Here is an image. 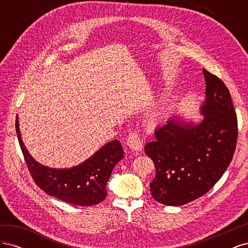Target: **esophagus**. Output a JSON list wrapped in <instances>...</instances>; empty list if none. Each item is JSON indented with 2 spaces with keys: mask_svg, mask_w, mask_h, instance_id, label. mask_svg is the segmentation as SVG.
<instances>
[{
  "mask_svg": "<svg viewBox=\"0 0 248 248\" xmlns=\"http://www.w3.org/2000/svg\"><path fill=\"white\" fill-rule=\"evenodd\" d=\"M127 145L132 150V151L140 152L142 150V141L140 140L139 134L136 131H131L127 139Z\"/></svg>",
  "mask_w": 248,
  "mask_h": 248,
  "instance_id": "1",
  "label": "esophagus"
}]
</instances>
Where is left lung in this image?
Returning <instances> with one entry per match:
<instances>
[{
    "label": "left lung",
    "instance_id": "obj_1",
    "mask_svg": "<svg viewBox=\"0 0 248 248\" xmlns=\"http://www.w3.org/2000/svg\"><path fill=\"white\" fill-rule=\"evenodd\" d=\"M202 119L187 122L172 117L155 130L145 151L156 168L150 183L160 204L181 206L204 196L232 161L237 144V116L227 86L206 69Z\"/></svg>",
    "mask_w": 248,
    "mask_h": 248
}]
</instances>
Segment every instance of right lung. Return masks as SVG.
Instances as JSON below:
<instances>
[{"label":"right lung","mask_w":248,"mask_h":248,"mask_svg":"<svg viewBox=\"0 0 248 248\" xmlns=\"http://www.w3.org/2000/svg\"><path fill=\"white\" fill-rule=\"evenodd\" d=\"M16 134L27 167L35 183L50 197L77 206L99 204L107 197V184L116 164L124 157L123 148L115 140L76 167L54 169L36 161L29 153L19 130L18 116L16 122Z\"/></svg>","instance_id":"right-lung-1"}]
</instances>
